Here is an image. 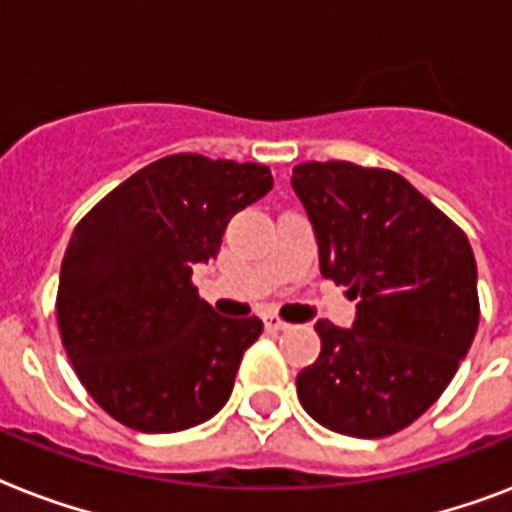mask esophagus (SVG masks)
<instances>
[{"instance_id": "1", "label": "esophagus", "mask_w": 512, "mask_h": 512, "mask_svg": "<svg viewBox=\"0 0 512 512\" xmlns=\"http://www.w3.org/2000/svg\"><path fill=\"white\" fill-rule=\"evenodd\" d=\"M265 327L276 329V332H284V329H289V324L281 319V316H276V313H265Z\"/></svg>"}]
</instances>
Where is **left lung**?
<instances>
[{"label": "left lung", "instance_id": "left-lung-1", "mask_svg": "<svg viewBox=\"0 0 512 512\" xmlns=\"http://www.w3.org/2000/svg\"><path fill=\"white\" fill-rule=\"evenodd\" d=\"M292 188L319 241L321 276L358 300L350 329L316 321L321 353L297 374V398L342 436H393L436 404L476 337L468 236L390 170L305 162Z\"/></svg>", "mask_w": 512, "mask_h": 512}]
</instances>
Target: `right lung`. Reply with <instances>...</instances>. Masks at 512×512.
Returning a JSON list of instances; mask_svg holds the SVG:
<instances>
[{"label":"right lung","instance_id":"right-lung-1","mask_svg":"<svg viewBox=\"0 0 512 512\" xmlns=\"http://www.w3.org/2000/svg\"><path fill=\"white\" fill-rule=\"evenodd\" d=\"M271 188L263 164L175 154L127 177L79 220L60 265V340L114 420L177 433L231 398L263 321L215 313L191 273L217 257L231 217Z\"/></svg>","mask_w":512,"mask_h":512}]
</instances>
